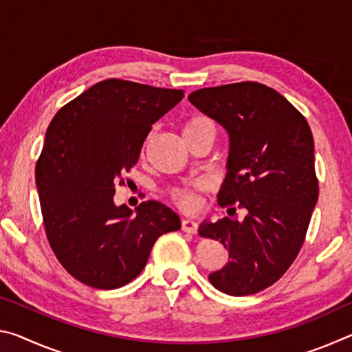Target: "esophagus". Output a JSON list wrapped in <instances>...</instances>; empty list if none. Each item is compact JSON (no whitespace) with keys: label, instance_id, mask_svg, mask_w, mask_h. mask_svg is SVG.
Listing matches in <instances>:
<instances>
[{"label":"esophagus","instance_id":"1","mask_svg":"<svg viewBox=\"0 0 352 352\" xmlns=\"http://www.w3.org/2000/svg\"><path fill=\"white\" fill-rule=\"evenodd\" d=\"M182 230L184 231V233L195 234V233H197V223H195L194 220H190V219H183L182 220Z\"/></svg>","mask_w":352,"mask_h":352}]
</instances>
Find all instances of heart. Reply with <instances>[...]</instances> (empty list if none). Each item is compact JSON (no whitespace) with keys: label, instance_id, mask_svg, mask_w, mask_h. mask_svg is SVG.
I'll return each instance as SVG.
<instances>
[{"label":"heart","instance_id":"heart-1","mask_svg":"<svg viewBox=\"0 0 352 352\" xmlns=\"http://www.w3.org/2000/svg\"><path fill=\"white\" fill-rule=\"evenodd\" d=\"M219 132L217 122L212 118L204 115V113H194L190 115L183 126V135L184 140H194V138H212L216 140ZM197 184L192 186H183V188H174L170 190V199L175 204L183 208V210H194L197 205Z\"/></svg>","mask_w":352,"mask_h":352}]
</instances>
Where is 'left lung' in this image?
<instances>
[{
  "instance_id": "8db88e82",
  "label": "left lung",
  "mask_w": 352,
  "mask_h": 352,
  "mask_svg": "<svg viewBox=\"0 0 352 352\" xmlns=\"http://www.w3.org/2000/svg\"><path fill=\"white\" fill-rule=\"evenodd\" d=\"M188 99L228 132V174L219 205L245 212L242 220L223 217L200 226L201 237L220 241L230 254L210 283L226 295L258 294L287 272L306 239L318 200L311 127L264 83L201 88Z\"/></svg>"
}]
</instances>
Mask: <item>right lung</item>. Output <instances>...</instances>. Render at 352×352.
Returning <instances> with one entry per match:
<instances>
[{
  "label": "right lung",
  "mask_w": 352,
  "mask_h": 352,
  "mask_svg": "<svg viewBox=\"0 0 352 352\" xmlns=\"http://www.w3.org/2000/svg\"><path fill=\"white\" fill-rule=\"evenodd\" d=\"M184 96L122 79H107L69 100L52 118L35 166L47 242L77 281L118 289L144 269L155 241L180 230L163 204L113 201L124 172L138 163L144 140Z\"/></svg>",
  "instance_id": "obj_1"
}]
</instances>
